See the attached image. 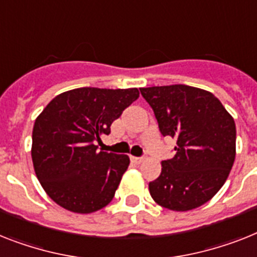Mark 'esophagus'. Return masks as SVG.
Returning <instances> with one entry per match:
<instances>
[{
	"label": "esophagus",
	"instance_id": "esophagus-1",
	"mask_svg": "<svg viewBox=\"0 0 257 257\" xmlns=\"http://www.w3.org/2000/svg\"><path fill=\"white\" fill-rule=\"evenodd\" d=\"M131 162L135 163V164H141V163L144 162V158H131Z\"/></svg>",
	"mask_w": 257,
	"mask_h": 257
}]
</instances>
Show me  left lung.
Returning <instances> with one entry per match:
<instances>
[{"label":"left lung","instance_id":"obj_1","mask_svg":"<svg viewBox=\"0 0 257 257\" xmlns=\"http://www.w3.org/2000/svg\"><path fill=\"white\" fill-rule=\"evenodd\" d=\"M163 137L176 139V155L162 162L150 182L156 203L175 211L196 209L223 186L235 160L234 118L213 93L194 86L141 88Z\"/></svg>","mask_w":257,"mask_h":257}]
</instances>
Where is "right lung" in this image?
Returning a JSON list of instances; mask_svg holds the SVG:
<instances>
[{
	"label": "right lung",
	"instance_id": "add662e5",
	"mask_svg": "<svg viewBox=\"0 0 257 257\" xmlns=\"http://www.w3.org/2000/svg\"><path fill=\"white\" fill-rule=\"evenodd\" d=\"M139 90L77 88L56 95L33 128L34 169L51 200L88 214L113 200L130 164L127 155L97 150L95 142L138 99Z\"/></svg>",
	"mask_w": 257,
	"mask_h": 257
}]
</instances>
